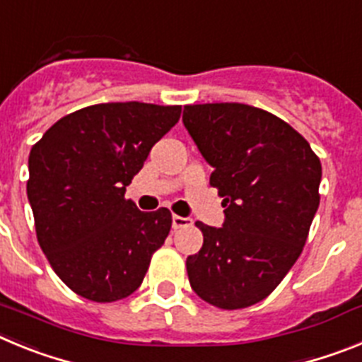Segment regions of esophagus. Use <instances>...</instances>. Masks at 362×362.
I'll list each match as a JSON object with an SVG mask.
<instances>
[{
	"label": "esophagus",
	"mask_w": 362,
	"mask_h": 362,
	"mask_svg": "<svg viewBox=\"0 0 362 362\" xmlns=\"http://www.w3.org/2000/svg\"><path fill=\"white\" fill-rule=\"evenodd\" d=\"M192 219L190 217H181V216H172V228L179 230L185 228V226H190Z\"/></svg>",
	"instance_id": "34e87169"
}]
</instances>
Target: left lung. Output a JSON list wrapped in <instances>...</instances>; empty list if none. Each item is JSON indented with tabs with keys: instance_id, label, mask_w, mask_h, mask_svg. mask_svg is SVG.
Listing matches in <instances>:
<instances>
[{
	"instance_id": "8db88e82",
	"label": "left lung",
	"mask_w": 362,
	"mask_h": 362,
	"mask_svg": "<svg viewBox=\"0 0 362 362\" xmlns=\"http://www.w3.org/2000/svg\"><path fill=\"white\" fill-rule=\"evenodd\" d=\"M183 123L225 206L221 228L196 223L203 248L187 257L188 281L217 308H246L270 296L303 252L321 161L288 123L250 105H187Z\"/></svg>"
}]
</instances>
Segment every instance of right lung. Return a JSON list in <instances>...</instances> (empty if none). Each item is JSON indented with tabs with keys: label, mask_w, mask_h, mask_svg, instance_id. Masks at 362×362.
<instances>
[{
	"label": "right lung",
	"mask_w": 362,
	"mask_h": 362,
	"mask_svg": "<svg viewBox=\"0 0 362 362\" xmlns=\"http://www.w3.org/2000/svg\"><path fill=\"white\" fill-rule=\"evenodd\" d=\"M179 117V105H92L62 117L32 146L27 196L37 243L78 296L114 303L141 286L172 214L141 212L124 192Z\"/></svg>",
	"instance_id": "obj_1"
}]
</instances>
